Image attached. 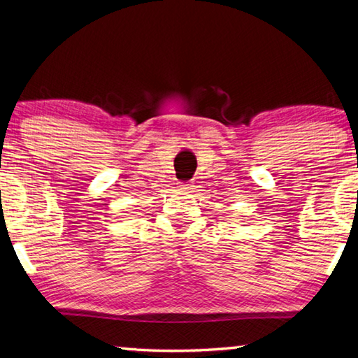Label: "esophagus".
<instances>
[{"label":"esophagus","instance_id":"34e87169","mask_svg":"<svg viewBox=\"0 0 358 358\" xmlns=\"http://www.w3.org/2000/svg\"><path fill=\"white\" fill-rule=\"evenodd\" d=\"M181 187H183V189H192L191 185H181Z\"/></svg>","mask_w":358,"mask_h":358}]
</instances>
